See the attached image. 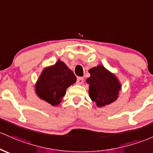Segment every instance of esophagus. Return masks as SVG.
<instances>
[{"instance_id": "1", "label": "esophagus", "mask_w": 153, "mask_h": 153, "mask_svg": "<svg viewBox=\"0 0 153 153\" xmlns=\"http://www.w3.org/2000/svg\"><path fill=\"white\" fill-rule=\"evenodd\" d=\"M83 78H82V77H78V78H77V83H78V85H81L83 84Z\"/></svg>"}]
</instances>
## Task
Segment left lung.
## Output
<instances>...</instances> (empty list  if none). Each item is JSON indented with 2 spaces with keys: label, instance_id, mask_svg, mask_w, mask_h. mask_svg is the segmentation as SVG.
<instances>
[{
  "label": "left lung",
  "instance_id": "8db88e82",
  "mask_svg": "<svg viewBox=\"0 0 153 153\" xmlns=\"http://www.w3.org/2000/svg\"><path fill=\"white\" fill-rule=\"evenodd\" d=\"M88 72L91 76L86 82L89 84L88 94L91 100L99 107L115 102L121 89V85L115 75L102 65H97Z\"/></svg>",
  "mask_w": 153,
  "mask_h": 153
}]
</instances>
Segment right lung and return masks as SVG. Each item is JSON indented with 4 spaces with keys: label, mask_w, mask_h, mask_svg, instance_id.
Instances as JSON below:
<instances>
[{
    "label": "right lung",
    "mask_w": 153,
    "mask_h": 153,
    "mask_svg": "<svg viewBox=\"0 0 153 153\" xmlns=\"http://www.w3.org/2000/svg\"><path fill=\"white\" fill-rule=\"evenodd\" d=\"M76 82V76L66 65L58 60L45 68L36 84V92L41 99L56 106L60 103L70 85Z\"/></svg>",
    "instance_id": "obj_1"
}]
</instances>
